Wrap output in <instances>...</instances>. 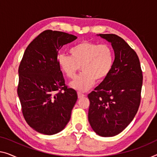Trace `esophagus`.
<instances>
[{"label": "esophagus", "instance_id": "esophagus-1", "mask_svg": "<svg viewBox=\"0 0 157 157\" xmlns=\"http://www.w3.org/2000/svg\"><path fill=\"white\" fill-rule=\"evenodd\" d=\"M78 98H79V99H80V98L83 97H85V94H83L82 93H81V92H78Z\"/></svg>", "mask_w": 157, "mask_h": 157}]
</instances>
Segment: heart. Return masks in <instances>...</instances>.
Here are the masks:
<instances>
[{
	"mask_svg": "<svg viewBox=\"0 0 157 157\" xmlns=\"http://www.w3.org/2000/svg\"><path fill=\"white\" fill-rule=\"evenodd\" d=\"M71 56L61 53L58 56V65L70 79H75L81 69L82 72L71 83V86L79 92H85L94 84L101 82L111 72L114 53L108 44L83 41L70 49Z\"/></svg>",
	"mask_w": 157,
	"mask_h": 157,
	"instance_id": "b5f03b06",
	"label": "heart"
}]
</instances>
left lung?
<instances>
[{
  "label": "left lung",
  "instance_id": "1",
  "mask_svg": "<svg viewBox=\"0 0 157 157\" xmlns=\"http://www.w3.org/2000/svg\"><path fill=\"white\" fill-rule=\"evenodd\" d=\"M111 44L115 53L109 76L88 94V120L97 135L113 137L133 120L138 111L142 86V71L138 56L121 37L100 34Z\"/></svg>",
  "mask_w": 157,
  "mask_h": 157
}]
</instances>
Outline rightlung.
Segmentation results:
<instances>
[{
    "label": "right lung",
    "instance_id": "1",
    "mask_svg": "<svg viewBox=\"0 0 157 157\" xmlns=\"http://www.w3.org/2000/svg\"><path fill=\"white\" fill-rule=\"evenodd\" d=\"M76 39L65 32L45 30L29 44L19 66L17 94L23 116L42 134L63 130L78 99L76 91L65 85L57 61L58 51Z\"/></svg>",
    "mask_w": 157,
    "mask_h": 157
}]
</instances>
